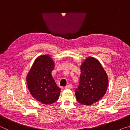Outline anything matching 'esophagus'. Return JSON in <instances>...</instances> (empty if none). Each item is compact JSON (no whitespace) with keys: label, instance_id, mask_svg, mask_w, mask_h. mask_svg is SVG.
I'll return each mask as SVG.
<instances>
[{"label":"esophagus","instance_id":"1","mask_svg":"<svg viewBox=\"0 0 130 130\" xmlns=\"http://www.w3.org/2000/svg\"><path fill=\"white\" fill-rule=\"evenodd\" d=\"M72 87H73V85H72V84H68V85H67L65 87V89H70V88H72Z\"/></svg>","mask_w":130,"mask_h":130}]
</instances>
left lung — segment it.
I'll use <instances>...</instances> for the list:
<instances>
[{"mask_svg":"<svg viewBox=\"0 0 130 130\" xmlns=\"http://www.w3.org/2000/svg\"><path fill=\"white\" fill-rule=\"evenodd\" d=\"M79 85L75 90L77 102L89 105L102 98L107 91L108 78L98 60L88 57L80 67Z\"/></svg>","mask_w":130,"mask_h":130,"instance_id":"left-lung-1","label":"left lung"}]
</instances>
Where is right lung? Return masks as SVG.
<instances>
[{"mask_svg":"<svg viewBox=\"0 0 130 130\" xmlns=\"http://www.w3.org/2000/svg\"><path fill=\"white\" fill-rule=\"evenodd\" d=\"M54 61L44 55L35 60L27 76V84L32 96L44 104H51L58 99L61 89L53 78Z\"/></svg>","mask_w":130,"mask_h":130,"instance_id":"1","label":"right lung"}]
</instances>
